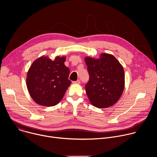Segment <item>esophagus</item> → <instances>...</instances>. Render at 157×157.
I'll return each instance as SVG.
<instances>
[{"instance_id": "34e87169", "label": "esophagus", "mask_w": 157, "mask_h": 157, "mask_svg": "<svg viewBox=\"0 0 157 157\" xmlns=\"http://www.w3.org/2000/svg\"><path fill=\"white\" fill-rule=\"evenodd\" d=\"M73 84H79L80 83V80H78L76 81H73Z\"/></svg>"}]
</instances>
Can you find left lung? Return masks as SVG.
Segmentation results:
<instances>
[{
  "mask_svg": "<svg viewBox=\"0 0 157 157\" xmlns=\"http://www.w3.org/2000/svg\"><path fill=\"white\" fill-rule=\"evenodd\" d=\"M89 80L86 93L91 104L102 109L113 105L120 99L125 86L122 66L113 55L102 53L95 59L86 57Z\"/></svg>",
  "mask_w": 157,
  "mask_h": 157,
  "instance_id": "obj_1",
  "label": "left lung"
}]
</instances>
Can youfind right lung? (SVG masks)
<instances>
[{
  "label": "right lung",
  "mask_w": 157,
  "mask_h": 157,
  "mask_svg": "<svg viewBox=\"0 0 157 157\" xmlns=\"http://www.w3.org/2000/svg\"><path fill=\"white\" fill-rule=\"evenodd\" d=\"M65 56H57L52 61L42 56L31 65L27 73V87L38 104L50 107L58 104L71 84L70 70L64 65Z\"/></svg>",
  "instance_id": "right-lung-1"
}]
</instances>
